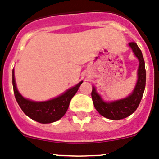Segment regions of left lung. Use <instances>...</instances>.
Masks as SVG:
<instances>
[{"label": "left lung", "mask_w": 159, "mask_h": 159, "mask_svg": "<svg viewBox=\"0 0 159 159\" xmlns=\"http://www.w3.org/2000/svg\"><path fill=\"white\" fill-rule=\"evenodd\" d=\"M129 46L139 62L138 80L133 92L124 99L111 102H105L103 101L101 96L97 93L95 87L93 86L91 96L94 107L101 116L110 120H119L131 115L138 108L145 89L146 69L143 54L136 43H129Z\"/></svg>", "instance_id": "obj_1"}]
</instances>
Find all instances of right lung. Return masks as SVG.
<instances>
[{"label": "right lung", "instance_id": "right-lung-1", "mask_svg": "<svg viewBox=\"0 0 159 159\" xmlns=\"http://www.w3.org/2000/svg\"><path fill=\"white\" fill-rule=\"evenodd\" d=\"M83 81L67 89L62 95L47 101H33L24 98L16 85L14 70H12V85L16 100L22 111L33 120L41 124H50L62 118L67 109L72 97L75 95Z\"/></svg>", "mask_w": 159, "mask_h": 159}]
</instances>
